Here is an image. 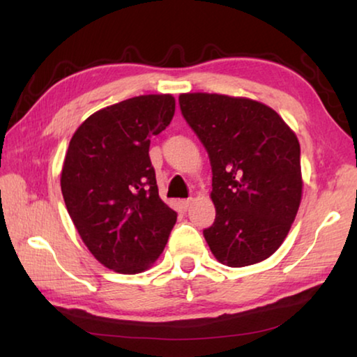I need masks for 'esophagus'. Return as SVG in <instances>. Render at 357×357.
Masks as SVG:
<instances>
[{"label": "esophagus", "instance_id": "34e87169", "mask_svg": "<svg viewBox=\"0 0 357 357\" xmlns=\"http://www.w3.org/2000/svg\"><path fill=\"white\" fill-rule=\"evenodd\" d=\"M190 203H192V198H185V200H181V206H183L184 211H187L190 206Z\"/></svg>", "mask_w": 357, "mask_h": 357}]
</instances>
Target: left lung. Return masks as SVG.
Wrapping results in <instances>:
<instances>
[{
	"instance_id": "8db88e82",
	"label": "left lung",
	"mask_w": 357,
	"mask_h": 357,
	"mask_svg": "<svg viewBox=\"0 0 357 357\" xmlns=\"http://www.w3.org/2000/svg\"><path fill=\"white\" fill-rule=\"evenodd\" d=\"M187 124L208 151L215 220L203 229L220 263L243 268L279 249L298 214L302 178L294 132L268 105L244 98L179 96Z\"/></svg>"
}]
</instances>
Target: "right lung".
<instances>
[{
    "label": "right lung",
    "mask_w": 357,
    "mask_h": 357,
    "mask_svg": "<svg viewBox=\"0 0 357 357\" xmlns=\"http://www.w3.org/2000/svg\"><path fill=\"white\" fill-rule=\"evenodd\" d=\"M173 114V96H138L96 112L70 138L61 172L66 208L89 252L116 273L148 269L176 223L149 159L151 138Z\"/></svg>",
    "instance_id": "right-lung-1"
}]
</instances>
